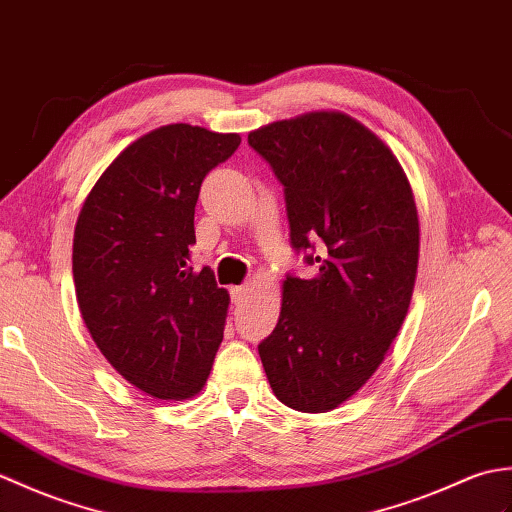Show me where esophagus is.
I'll use <instances>...</instances> for the list:
<instances>
[{
	"label": "esophagus",
	"mask_w": 512,
	"mask_h": 512,
	"mask_svg": "<svg viewBox=\"0 0 512 512\" xmlns=\"http://www.w3.org/2000/svg\"><path fill=\"white\" fill-rule=\"evenodd\" d=\"M232 302L234 304H243L245 298L249 295V287L247 285H241V287H232Z\"/></svg>",
	"instance_id": "esophagus-1"
}]
</instances>
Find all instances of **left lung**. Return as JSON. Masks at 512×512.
<instances>
[{
	"instance_id": "8db88e82",
	"label": "left lung",
	"mask_w": 512,
	"mask_h": 512,
	"mask_svg": "<svg viewBox=\"0 0 512 512\" xmlns=\"http://www.w3.org/2000/svg\"><path fill=\"white\" fill-rule=\"evenodd\" d=\"M285 186L291 245L317 265L282 282L278 324L258 344L271 390L328 412L381 366L418 269L414 192L394 153L342 111H311L247 135Z\"/></svg>"
}]
</instances>
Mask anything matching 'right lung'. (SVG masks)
I'll use <instances>...</instances> for the list:
<instances>
[{"mask_svg":"<svg viewBox=\"0 0 512 512\" xmlns=\"http://www.w3.org/2000/svg\"><path fill=\"white\" fill-rule=\"evenodd\" d=\"M238 144V133L166 124L109 164L78 214L72 271L85 326L155 399L199 394L223 342L230 293L188 260L201 181Z\"/></svg>","mask_w":512,"mask_h":512,"instance_id":"add662e5","label":"right lung"}]
</instances>
